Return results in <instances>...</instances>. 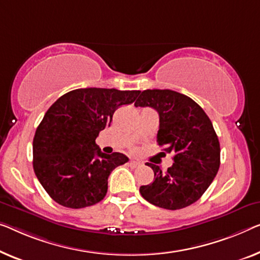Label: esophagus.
Wrapping results in <instances>:
<instances>
[{"label": "esophagus", "mask_w": 260, "mask_h": 260, "mask_svg": "<svg viewBox=\"0 0 260 260\" xmlns=\"http://www.w3.org/2000/svg\"><path fill=\"white\" fill-rule=\"evenodd\" d=\"M128 165L131 166L132 168H138V167H140V166H141L140 162H138V161H135V160H131L128 162Z\"/></svg>", "instance_id": "1"}]
</instances>
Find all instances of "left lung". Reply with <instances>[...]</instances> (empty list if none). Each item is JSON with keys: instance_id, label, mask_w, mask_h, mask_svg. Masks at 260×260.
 I'll use <instances>...</instances> for the list:
<instances>
[{"instance_id": "1", "label": "left lung", "mask_w": 260, "mask_h": 260, "mask_svg": "<svg viewBox=\"0 0 260 260\" xmlns=\"http://www.w3.org/2000/svg\"><path fill=\"white\" fill-rule=\"evenodd\" d=\"M135 107H152L160 117L156 141L173 153L167 172L147 164L154 181L141 185V196L168 210L195 203L214 181L220 165V148L212 122L191 98L172 90H145Z\"/></svg>"}]
</instances>
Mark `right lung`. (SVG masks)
Here are the masks:
<instances>
[{"instance_id": "1", "label": "right lung", "mask_w": 260, "mask_h": 260, "mask_svg": "<svg viewBox=\"0 0 260 260\" xmlns=\"http://www.w3.org/2000/svg\"><path fill=\"white\" fill-rule=\"evenodd\" d=\"M140 91L78 88L61 95L46 111L32 142L34 170L49 196L63 207L81 209L106 196L112 170L128 161L105 154L95 143L118 107L129 105Z\"/></svg>"}]
</instances>
